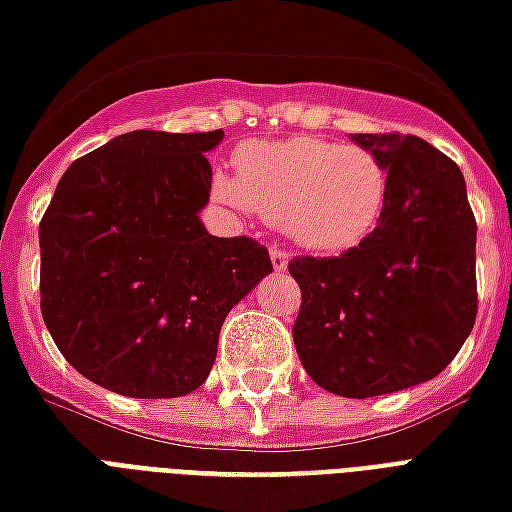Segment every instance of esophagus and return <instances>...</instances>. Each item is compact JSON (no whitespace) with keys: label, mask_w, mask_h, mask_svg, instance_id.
Instances as JSON below:
<instances>
[{"label":"esophagus","mask_w":512,"mask_h":512,"mask_svg":"<svg viewBox=\"0 0 512 512\" xmlns=\"http://www.w3.org/2000/svg\"><path fill=\"white\" fill-rule=\"evenodd\" d=\"M287 260H290V255H287L282 246H271V263H274L276 271H285Z\"/></svg>","instance_id":"esophagus-1"}]
</instances>
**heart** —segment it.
Segmentation results:
<instances>
[{"label": "heart", "instance_id": "obj_1", "mask_svg": "<svg viewBox=\"0 0 512 512\" xmlns=\"http://www.w3.org/2000/svg\"><path fill=\"white\" fill-rule=\"evenodd\" d=\"M214 195L255 208L314 252L361 244L382 217L388 170L374 151L325 138L249 143L236 154V179L219 176Z\"/></svg>", "mask_w": 512, "mask_h": 512}]
</instances>
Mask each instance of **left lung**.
<instances>
[{"instance_id":"obj_1","label":"left lung","mask_w":512,"mask_h":512,"mask_svg":"<svg viewBox=\"0 0 512 512\" xmlns=\"http://www.w3.org/2000/svg\"><path fill=\"white\" fill-rule=\"evenodd\" d=\"M388 170L382 217L336 257H293L295 352L320 388L369 399L437 377L478 314V222L450 157L415 135L363 132Z\"/></svg>"}]
</instances>
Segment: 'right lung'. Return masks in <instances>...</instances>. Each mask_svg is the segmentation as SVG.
<instances>
[{
  "instance_id": "right-lung-1",
  "label": "right lung",
  "mask_w": 512,
  "mask_h": 512,
  "mask_svg": "<svg viewBox=\"0 0 512 512\" xmlns=\"http://www.w3.org/2000/svg\"><path fill=\"white\" fill-rule=\"evenodd\" d=\"M214 132L135 130L64 170L40 222V309L75 372L132 399L206 382L227 312L266 274L255 238L208 236Z\"/></svg>"
}]
</instances>
